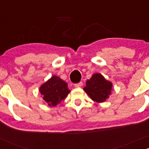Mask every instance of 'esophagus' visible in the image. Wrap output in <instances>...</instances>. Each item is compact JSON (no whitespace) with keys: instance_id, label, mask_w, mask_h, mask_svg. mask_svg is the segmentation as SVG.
Instances as JSON below:
<instances>
[{"instance_id":"obj_1","label":"esophagus","mask_w":149,"mask_h":149,"mask_svg":"<svg viewBox=\"0 0 149 149\" xmlns=\"http://www.w3.org/2000/svg\"><path fill=\"white\" fill-rule=\"evenodd\" d=\"M82 85H83V83H82V82H79V83H78V84H75L74 86L75 87H81V86H82Z\"/></svg>"}]
</instances>
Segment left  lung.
<instances>
[{"instance_id":"8db88e82","label":"left lung","mask_w":149,"mask_h":149,"mask_svg":"<svg viewBox=\"0 0 149 149\" xmlns=\"http://www.w3.org/2000/svg\"><path fill=\"white\" fill-rule=\"evenodd\" d=\"M84 90L90 98L96 102H104L111 94L112 84L106 80L100 73L92 75L89 80L86 82Z\"/></svg>"}]
</instances>
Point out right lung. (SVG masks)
<instances>
[{
  "label": "right lung",
  "mask_w": 149,
  "mask_h": 149,
  "mask_svg": "<svg viewBox=\"0 0 149 149\" xmlns=\"http://www.w3.org/2000/svg\"><path fill=\"white\" fill-rule=\"evenodd\" d=\"M70 91L67 83L56 76H52L40 87L43 100L49 107H55L61 103Z\"/></svg>",
  "instance_id": "right-lung-1"
}]
</instances>
